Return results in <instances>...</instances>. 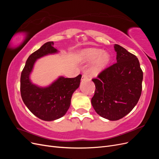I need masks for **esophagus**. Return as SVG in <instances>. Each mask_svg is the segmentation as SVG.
I'll use <instances>...</instances> for the list:
<instances>
[{
	"instance_id": "obj_1",
	"label": "esophagus",
	"mask_w": 159,
	"mask_h": 159,
	"mask_svg": "<svg viewBox=\"0 0 159 159\" xmlns=\"http://www.w3.org/2000/svg\"><path fill=\"white\" fill-rule=\"evenodd\" d=\"M81 80L82 81H85V80H88V77L86 74H84L82 75V78H81Z\"/></svg>"
}]
</instances>
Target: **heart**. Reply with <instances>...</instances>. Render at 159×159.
<instances>
[{
	"mask_svg": "<svg viewBox=\"0 0 159 159\" xmlns=\"http://www.w3.org/2000/svg\"><path fill=\"white\" fill-rule=\"evenodd\" d=\"M79 58L83 62H93L89 70V74L91 76H97L101 72L107 68L111 61V56L103 50L89 48L80 51Z\"/></svg>",
	"mask_w": 159,
	"mask_h": 159,
	"instance_id": "obj_1",
	"label": "heart"
}]
</instances>
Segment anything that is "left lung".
Returning <instances> with one entry per match:
<instances>
[{
    "mask_svg": "<svg viewBox=\"0 0 159 159\" xmlns=\"http://www.w3.org/2000/svg\"><path fill=\"white\" fill-rule=\"evenodd\" d=\"M117 63L92 81L95 85L91 104L101 117L117 121L134 107L141 97L143 73L137 57L118 44L114 45Z\"/></svg>",
    "mask_w": 159,
    "mask_h": 159,
    "instance_id": "8db88e82",
    "label": "left lung"
}]
</instances>
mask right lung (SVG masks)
I'll return each instance as SVG.
<instances>
[{
  "label": "right lung",
  "mask_w": 159,
  "mask_h": 159,
  "mask_svg": "<svg viewBox=\"0 0 159 159\" xmlns=\"http://www.w3.org/2000/svg\"><path fill=\"white\" fill-rule=\"evenodd\" d=\"M54 42H48L28 57L20 77V93L23 102L39 119L51 121L60 119L68 111L71 96L79 88L81 75L74 78L60 76L47 87L34 84L30 78L38 59L47 55L57 54Z\"/></svg>",
  "instance_id": "1"
}]
</instances>
